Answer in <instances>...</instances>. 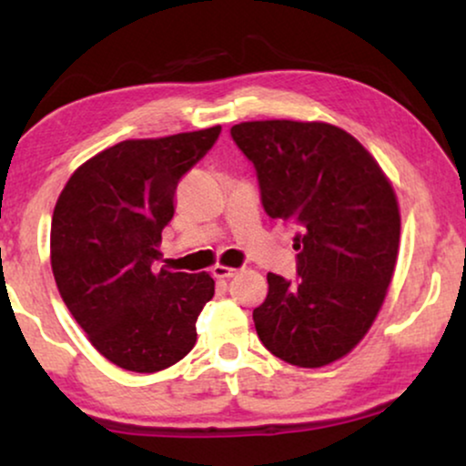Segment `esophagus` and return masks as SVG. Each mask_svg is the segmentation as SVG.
Segmentation results:
<instances>
[{
  "mask_svg": "<svg viewBox=\"0 0 466 466\" xmlns=\"http://www.w3.org/2000/svg\"><path fill=\"white\" fill-rule=\"evenodd\" d=\"M238 271H239V269H235V267H225V265H216V267H212L214 278H218V279L233 278Z\"/></svg>",
  "mask_w": 466,
  "mask_h": 466,
  "instance_id": "34e87169",
  "label": "esophagus"
}]
</instances>
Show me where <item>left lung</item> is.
<instances>
[{
  "instance_id": "left-lung-1",
  "label": "left lung",
  "mask_w": 466,
  "mask_h": 466,
  "mask_svg": "<svg viewBox=\"0 0 466 466\" xmlns=\"http://www.w3.org/2000/svg\"><path fill=\"white\" fill-rule=\"evenodd\" d=\"M231 137L257 169L267 216L297 228V278L267 273L269 292L252 311L258 339L290 365H329L365 337L384 303L399 252L397 197L339 127L254 120Z\"/></svg>"
}]
</instances>
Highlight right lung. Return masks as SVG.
<instances>
[{
  "mask_svg": "<svg viewBox=\"0 0 466 466\" xmlns=\"http://www.w3.org/2000/svg\"><path fill=\"white\" fill-rule=\"evenodd\" d=\"M220 127L127 139L74 171L55 206L50 263L76 322L107 360L155 373L197 341V318L214 297L208 273H155L180 177L208 155Z\"/></svg>",
  "mask_w": 466,
  "mask_h": 466,
  "instance_id": "1",
  "label": "right lung"
}]
</instances>
